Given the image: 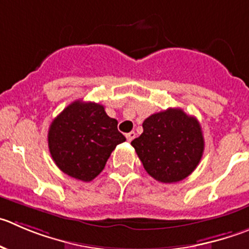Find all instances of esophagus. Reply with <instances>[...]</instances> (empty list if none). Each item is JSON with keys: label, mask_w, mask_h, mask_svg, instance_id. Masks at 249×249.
I'll list each match as a JSON object with an SVG mask.
<instances>
[{"label": "esophagus", "mask_w": 249, "mask_h": 249, "mask_svg": "<svg viewBox=\"0 0 249 249\" xmlns=\"http://www.w3.org/2000/svg\"><path fill=\"white\" fill-rule=\"evenodd\" d=\"M126 138L128 142H132L134 138H136V133H134V132H129V133L126 134Z\"/></svg>", "instance_id": "obj_1"}]
</instances>
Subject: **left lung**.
<instances>
[{
	"mask_svg": "<svg viewBox=\"0 0 249 249\" xmlns=\"http://www.w3.org/2000/svg\"><path fill=\"white\" fill-rule=\"evenodd\" d=\"M131 144L145 171L162 183L188 177L204 151L202 127L197 118L171 107L145 118L143 133Z\"/></svg>",
	"mask_w": 249,
	"mask_h": 249,
	"instance_id": "left-lung-1",
	"label": "left lung"
}]
</instances>
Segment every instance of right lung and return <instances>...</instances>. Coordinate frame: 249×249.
Instances as JSON below:
<instances>
[{
	"label": "right lung",
	"mask_w": 249,
	"mask_h": 249,
	"mask_svg": "<svg viewBox=\"0 0 249 249\" xmlns=\"http://www.w3.org/2000/svg\"><path fill=\"white\" fill-rule=\"evenodd\" d=\"M47 141L61 171L89 182L103 171L113 149L126 138L103 105L77 100L52 121Z\"/></svg>",
	"instance_id": "obj_1"
}]
</instances>
